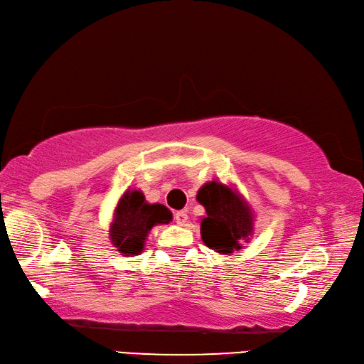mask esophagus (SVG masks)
<instances>
[{
	"label": "esophagus",
	"mask_w": 364,
	"mask_h": 364,
	"mask_svg": "<svg viewBox=\"0 0 364 364\" xmlns=\"http://www.w3.org/2000/svg\"><path fill=\"white\" fill-rule=\"evenodd\" d=\"M175 222L178 223V225H184L188 222V213H186V210H178V212H175Z\"/></svg>",
	"instance_id": "obj_1"
}]
</instances>
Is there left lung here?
Listing matches in <instances>:
<instances>
[{"label": "left lung", "instance_id": "1", "mask_svg": "<svg viewBox=\"0 0 364 364\" xmlns=\"http://www.w3.org/2000/svg\"><path fill=\"white\" fill-rule=\"evenodd\" d=\"M207 215L200 220V236L207 247L232 255L251 240L252 212L236 189L220 181H209L198 191Z\"/></svg>", "mask_w": 364, "mask_h": 364}]
</instances>
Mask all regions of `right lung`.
I'll return each mask as SVG.
<instances>
[{
	"label": "right lung",
	"instance_id": "1",
	"mask_svg": "<svg viewBox=\"0 0 364 364\" xmlns=\"http://www.w3.org/2000/svg\"><path fill=\"white\" fill-rule=\"evenodd\" d=\"M171 212L161 204H149L137 189H128L121 196L109 223V240L121 256H136L152 227L168 223Z\"/></svg>",
	"mask_w": 364,
	"mask_h": 364
}]
</instances>
